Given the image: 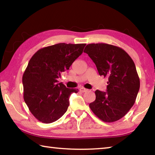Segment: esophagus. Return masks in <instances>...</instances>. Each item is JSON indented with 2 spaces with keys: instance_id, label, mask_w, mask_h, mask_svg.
<instances>
[{
  "instance_id": "esophagus-1",
  "label": "esophagus",
  "mask_w": 155,
  "mask_h": 155,
  "mask_svg": "<svg viewBox=\"0 0 155 155\" xmlns=\"http://www.w3.org/2000/svg\"><path fill=\"white\" fill-rule=\"evenodd\" d=\"M80 91H81V92H86V91H87L88 90H87V89L85 88H83V87H81L80 88Z\"/></svg>"
}]
</instances>
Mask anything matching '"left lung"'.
<instances>
[{
  "label": "left lung",
  "instance_id": "obj_1",
  "mask_svg": "<svg viewBox=\"0 0 155 155\" xmlns=\"http://www.w3.org/2000/svg\"><path fill=\"white\" fill-rule=\"evenodd\" d=\"M84 52L96 64L99 74L108 78L107 91H95L90 109L102 121H117L133 106L140 90L135 63L124 50L111 44H87Z\"/></svg>",
  "mask_w": 155,
  "mask_h": 155
}]
</instances>
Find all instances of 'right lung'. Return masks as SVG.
<instances>
[{
	"label": "right lung",
	"mask_w": 155,
	"mask_h": 155,
	"mask_svg": "<svg viewBox=\"0 0 155 155\" xmlns=\"http://www.w3.org/2000/svg\"><path fill=\"white\" fill-rule=\"evenodd\" d=\"M85 44L60 43L38 50L22 76L24 100L35 118L45 124L59 120L78 89L67 88L57 78L83 53Z\"/></svg>",
	"instance_id": "right-lung-1"
}]
</instances>
